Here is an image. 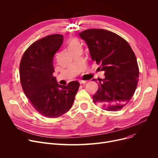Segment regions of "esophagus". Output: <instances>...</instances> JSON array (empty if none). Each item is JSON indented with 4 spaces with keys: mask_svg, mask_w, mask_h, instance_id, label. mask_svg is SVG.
Returning a JSON list of instances; mask_svg holds the SVG:
<instances>
[{
    "mask_svg": "<svg viewBox=\"0 0 158 158\" xmlns=\"http://www.w3.org/2000/svg\"><path fill=\"white\" fill-rule=\"evenodd\" d=\"M79 83H80L81 85H82V84H85V83H86L87 81H82V80H81V81H79Z\"/></svg>",
    "mask_w": 158,
    "mask_h": 158,
    "instance_id": "esophagus-1",
    "label": "esophagus"
}]
</instances>
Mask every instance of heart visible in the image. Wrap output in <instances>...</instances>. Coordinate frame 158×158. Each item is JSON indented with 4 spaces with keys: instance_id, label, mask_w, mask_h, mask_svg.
Wrapping results in <instances>:
<instances>
[{
    "instance_id": "heart-1",
    "label": "heart",
    "mask_w": 158,
    "mask_h": 158,
    "mask_svg": "<svg viewBox=\"0 0 158 158\" xmlns=\"http://www.w3.org/2000/svg\"><path fill=\"white\" fill-rule=\"evenodd\" d=\"M81 48V44L79 43V41L76 40H72L71 42L70 43L69 45V49H76V48Z\"/></svg>"
}]
</instances>
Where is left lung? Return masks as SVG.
<instances>
[{"label": "left lung", "instance_id": "left-lung-1", "mask_svg": "<svg viewBox=\"0 0 158 158\" xmlns=\"http://www.w3.org/2000/svg\"><path fill=\"white\" fill-rule=\"evenodd\" d=\"M79 36L88 45L92 60L105 72V77L98 79L94 103L107 111L120 110L133 95L138 82L139 69L134 52L123 38L105 29H87Z\"/></svg>", "mask_w": 158, "mask_h": 158}]
</instances>
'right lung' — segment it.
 Masks as SVG:
<instances>
[{
  "label": "right lung",
  "instance_id": "obj_1",
  "mask_svg": "<svg viewBox=\"0 0 158 158\" xmlns=\"http://www.w3.org/2000/svg\"><path fill=\"white\" fill-rule=\"evenodd\" d=\"M63 36L48 35L33 43L24 52L20 64V82L34 108L48 118H57L73 105L80 84L76 81L60 85L54 72L53 58Z\"/></svg>",
  "mask_w": 158,
  "mask_h": 158
}]
</instances>
